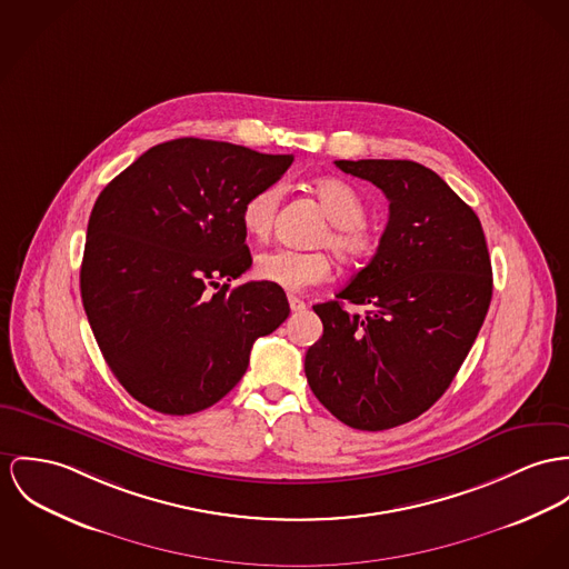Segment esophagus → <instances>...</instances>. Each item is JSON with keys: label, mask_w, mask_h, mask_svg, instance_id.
<instances>
[{"label": "esophagus", "mask_w": 569, "mask_h": 569, "mask_svg": "<svg viewBox=\"0 0 569 569\" xmlns=\"http://www.w3.org/2000/svg\"><path fill=\"white\" fill-rule=\"evenodd\" d=\"M288 303H290L292 311H303V309H306V303H303L299 297H295V295L288 297Z\"/></svg>", "instance_id": "34e87169"}]
</instances>
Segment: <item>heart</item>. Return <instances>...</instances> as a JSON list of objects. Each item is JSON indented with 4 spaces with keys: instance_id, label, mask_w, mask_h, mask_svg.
<instances>
[{
    "instance_id": "b5f03b06",
    "label": "heart",
    "mask_w": 569,
    "mask_h": 569,
    "mask_svg": "<svg viewBox=\"0 0 569 569\" xmlns=\"http://www.w3.org/2000/svg\"><path fill=\"white\" fill-rule=\"evenodd\" d=\"M311 188L322 212L331 220V229L322 236L320 242L327 244L345 263L372 260L381 240L379 233L366 222L368 206L359 190L338 177H320L311 183ZM279 201L281 186L277 183L253 192L244 201L240 219L251 238L263 240L270 236ZM256 272L262 281L290 292H299L327 281L331 274V262L320 251L303 253L295 249H272L258 258Z\"/></svg>"
}]
</instances>
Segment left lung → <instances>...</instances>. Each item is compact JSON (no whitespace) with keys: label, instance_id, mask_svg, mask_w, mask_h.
Segmentation results:
<instances>
[{"label":"left lung","instance_id":"1","mask_svg":"<svg viewBox=\"0 0 569 569\" xmlns=\"http://www.w3.org/2000/svg\"><path fill=\"white\" fill-rule=\"evenodd\" d=\"M390 201L379 251L336 301L318 303L322 338L306 355L316 398L345 425L386 431L425 413L472 349L491 301L481 220L411 160H338ZM366 305L367 313L343 307Z\"/></svg>","mask_w":569,"mask_h":569}]
</instances>
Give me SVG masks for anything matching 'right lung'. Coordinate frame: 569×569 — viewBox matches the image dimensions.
<instances>
[{"label": "right lung", "instance_id": "1", "mask_svg": "<svg viewBox=\"0 0 569 569\" xmlns=\"http://www.w3.org/2000/svg\"><path fill=\"white\" fill-rule=\"evenodd\" d=\"M292 160L177 138L144 151L97 197L82 303L106 363L138 402L167 416L212 407L247 372L253 342L288 318L279 286L231 290L229 281L253 263L244 201Z\"/></svg>", "mask_w": 569, "mask_h": 569}]
</instances>
